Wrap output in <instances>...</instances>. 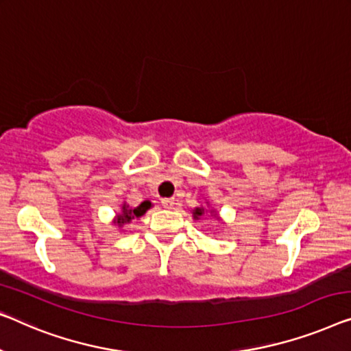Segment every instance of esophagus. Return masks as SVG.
I'll use <instances>...</instances> for the list:
<instances>
[{
    "mask_svg": "<svg viewBox=\"0 0 351 351\" xmlns=\"http://www.w3.org/2000/svg\"><path fill=\"white\" fill-rule=\"evenodd\" d=\"M160 203H162V206H164L165 209H171V208L175 206L173 198H164V200H162Z\"/></svg>",
    "mask_w": 351,
    "mask_h": 351,
    "instance_id": "1",
    "label": "esophagus"
}]
</instances>
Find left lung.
Segmentation results:
<instances>
[{"mask_svg":"<svg viewBox=\"0 0 351 351\" xmlns=\"http://www.w3.org/2000/svg\"><path fill=\"white\" fill-rule=\"evenodd\" d=\"M205 214V208H195L193 209V219H200Z\"/></svg>","mask_w":351,"mask_h":351,"instance_id":"8db88e82","label":"left lung"}]
</instances>
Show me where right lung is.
I'll list each match as a JSON object with an SVG mask.
<instances>
[{
	"instance_id": "obj_1",
	"label": "right lung",
	"mask_w": 351,
	"mask_h": 351,
	"mask_svg": "<svg viewBox=\"0 0 351 351\" xmlns=\"http://www.w3.org/2000/svg\"><path fill=\"white\" fill-rule=\"evenodd\" d=\"M149 208H151V202H148V200L143 202V203H140L137 208H129L124 203L123 208H121V213L118 214V217H117V221H114V223H118L119 227H123L124 223H129L130 221H132V219L142 217L143 214L148 211Z\"/></svg>"
}]
</instances>
